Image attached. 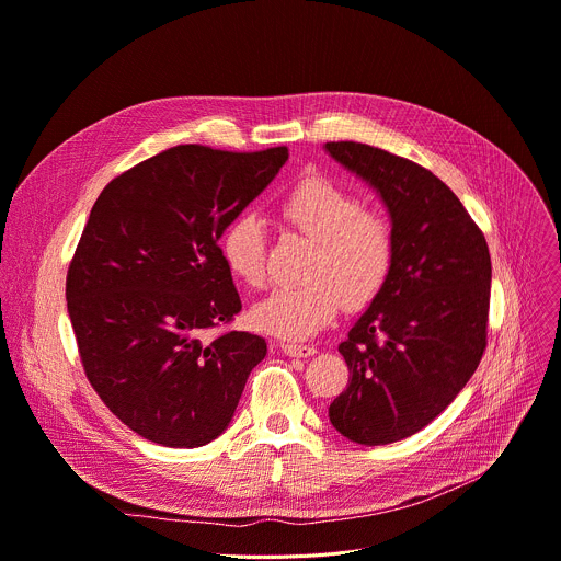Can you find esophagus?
Masks as SVG:
<instances>
[{
  "instance_id": "34e87169",
  "label": "esophagus",
  "mask_w": 561,
  "mask_h": 561,
  "mask_svg": "<svg viewBox=\"0 0 561 561\" xmlns=\"http://www.w3.org/2000/svg\"><path fill=\"white\" fill-rule=\"evenodd\" d=\"M282 351L286 355H293V358H309V355L318 353V348L311 344H295V342H282Z\"/></svg>"
}]
</instances>
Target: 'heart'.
Returning <instances> with one entry per match:
<instances>
[{
  "label": "heart",
  "instance_id": "heart-1",
  "mask_svg": "<svg viewBox=\"0 0 561 561\" xmlns=\"http://www.w3.org/2000/svg\"><path fill=\"white\" fill-rule=\"evenodd\" d=\"M290 232L313 243L304 277L307 282L273 288L252 309V324L282 337H309L327 327L340 309H363L387 286L396 264L393 224L365 210L358 194L324 176L293 183L275 206ZM226 268L245 286L266 282V232L252 215L232 219L219 239Z\"/></svg>",
  "mask_w": 561,
  "mask_h": 561
}]
</instances>
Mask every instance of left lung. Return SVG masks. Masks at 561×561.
I'll use <instances>...</instances> for the list:
<instances>
[{
    "instance_id": "8db88e82",
    "label": "left lung",
    "mask_w": 561,
    "mask_h": 561,
    "mask_svg": "<svg viewBox=\"0 0 561 561\" xmlns=\"http://www.w3.org/2000/svg\"><path fill=\"white\" fill-rule=\"evenodd\" d=\"M327 149L380 192L396 230L391 277L337 346L351 380L329 419L353 443L387 445L430 425L477 371L488 346L490 250L427 168L353 140Z\"/></svg>"
}]
</instances>
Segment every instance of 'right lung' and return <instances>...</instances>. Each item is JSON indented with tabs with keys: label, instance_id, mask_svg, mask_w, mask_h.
<instances>
[{
	"label": "right lung",
	"instance_id": "add662e5",
	"mask_svg": "<svg viewBox=\"0 0 561 561\" xmlns=\"http://www.w3.org/2000/svg\"><path fill=\"white\" fill-rule=\"evenodd\" d=\"M288 147L176 145L95 198L67 273L80 363L110 412L165 447H201L230 423L266 340L230 324L241 299L219 237ZM221 328L206 341L202 333Z\"/></svg>",
	"mask_w": 561,
	"mask_h": 561
}]
</instances>
